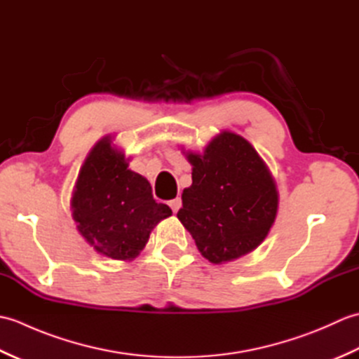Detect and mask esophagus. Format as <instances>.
Listing matches in <instances>:
<instances>
[{
	"label": "esophagus",
	"instance_id": "esophagus-1",
	"mask_svg": "<svg viewBox=\"0 0 359 359\" xmlns=\"http://www.w3.org/2000/svg\"><path fill=\"white\" fill-rule=\"evenodd\" d=\"M170 207H171L172 212H177L180 210V207H182V199H180V197H175V199L170 201Z\"/></svg>",
	"mask_w": 359,
	"mask_h": 359
}]
</instances>
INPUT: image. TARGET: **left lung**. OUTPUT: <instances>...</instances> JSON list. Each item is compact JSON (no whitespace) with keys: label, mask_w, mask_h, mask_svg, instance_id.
<instances>
[{"label":"left lung","mask_w":359,"mask_h":359,"mask_svg":"<svg viewBox=\"0 0 359 359\" xmlns=\"http://www.w3.org/2000/svg\"><path fill=\"white\" fill-rule=\"evenodd\" d=\"M193 185L184 189L177 217L212 264L253 251L276 219L274 179L243 137L224 131L203 154L187 152Z\"/></svg>","instance_id":"obj_1"}]
</instances>
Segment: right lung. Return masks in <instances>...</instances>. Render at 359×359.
I'll use <instances>...</instances> for the list:
<instances>
[{
    "mask_svg": "<svg viewBox=\"0 0 359 359\" xmlns=\"http://www.w3.org/2000/svg\"><path fill=\"white\" fill-rule=\"evenodd\" d=\"M77 230L97 253L131 261L147 245L160 220L172 215L152 197L149 182L128 170V160L109 135L90 149L72 194Z\"/></svg>",
    "mask_w": 359,
    "mask_h": 359,
    "instance_id": "add662e5",
    "label": "right lung"
}]
</instances>
